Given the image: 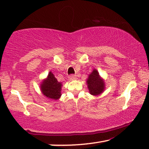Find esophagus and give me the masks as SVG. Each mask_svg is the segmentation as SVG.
Here are the masks:
<instances>
[{
	"label": "esophagus",
	"mask_w": 149,
	"mask_h": 149,
	"mask_svg": "<svg viewBox=\"0 0 149 149\" xmlns=\"http://www.w3.org/2000/svg\"><path fill=\"white\" fill-rule=\"evenodd\" d=\"M68 78H69V79H70V81H73V80H75V79H77V77H76V76H75L74 74H70V76L68 77Z\"/></svg>",
	"instance_id": "obj_1"
}]
</instances>
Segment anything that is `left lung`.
<instances>
[{"instance_id": "1", "label": "left lung", "mask_w": 149, "mask_h": 149, "mask_svg": "<svg viewBox=\"0 0 149 149\" xmlns=\"http://www.w3.org/2000/svg\"><path fill=\"white\" fill-rule=\"evenodd\" d=\"M87 87L90 94L98 95L104 90V81L100 76L96 69H93L87 80Z\"/></svg>"}]
</instances>
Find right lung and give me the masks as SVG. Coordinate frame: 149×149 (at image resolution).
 <instances>
[{
    "label": "right lung",
    "instance_id": "1",
    "mask_svg": "<svg viewBox=\"0 0 149 149\" xmlns=\"http://www.w3.org/2000/svg\"><path fill=\"white\" fill-rule=\"evenodd\" d=\"M62 83L58 82L54 74L52 72H49L47 79L42 81L40 87L45 96L56 100L60 98L62 95Z\"/></svg>",
    "mask_w": 149,
    "mask_h": 149
}]
</instances>
